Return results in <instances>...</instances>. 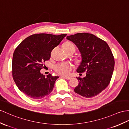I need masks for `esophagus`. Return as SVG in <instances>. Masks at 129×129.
Instances as JSON below:
<instances>
[{
  "instance_id": "esophagus-1",
  "label": "esophagus",
  "mask_w": 129,
  "mask_h": 129,
  "mask_svg": "<svg viewBox=\"0 0 129 129\" xmlns=\"http://www.w3.org/2000/svg\"><path fill=\"white\" fill-rule=\"evenodd\" d=\"M62 77H63V78H64L66 79H67V80H70V79H71V77H63V76H62Z\"/></svg>"
}]
</instances>
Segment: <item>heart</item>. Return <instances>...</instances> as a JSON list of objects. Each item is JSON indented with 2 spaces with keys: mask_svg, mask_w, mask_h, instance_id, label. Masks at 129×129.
Wrapping results in <instances>:
<instances>
[{
  "mask_svg": "<svg viewBox=\"0 0 129 129\" xmlns=\"http://www.w3.org/2000/svg\"><path fill=\"white\" fill-rule=\"evenodd\" d=\"M63 48L64 49H74L75 50L74 45L70 42H65L63 44ZM73 66L68 62H61L58 63L55 65V71L59 74L67 75L70 73L71 71L73 70Z\"/></svg>",
  "mask_w": 129,
  "mask_h": 129,
  "instance_id": "1",
  "label": "heart"
}]
</instances>
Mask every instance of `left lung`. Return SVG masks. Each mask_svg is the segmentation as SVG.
Wrapping results in <instances>:
<instances>
[{"instance_id":"obj_1","label":"left lung","mask_w":129,"mask_h":129,"mask_svg":"<svg viewBox=\"0 0 129 129\" xmlns=\"http://www.w3.org/2000/svg\"><path fill=\"white\" fill-rule=\"evenodd\" d=\"M74 43L81 53L82 61L78 73L85 72L86 77L77 78L78 85L74 92L86 98H91L108 86L114 68V58L105 41L87 33H80L67 37Z\"/></svg>"}]
</instances>
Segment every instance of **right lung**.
Segmentation results:
<instances>
[{
  "instance_id": "right-lung-1",
  "label": "right lung",
  "mask_w": 129,
  "mask_h": 129,
  "mask_svg": "<svg viewBox=\"0 0 129 129\" xmlns=\"http://www.w3.org/2000/svg\"><path fill=\"white\" fill-rule=\"evenodd\" d=\"M67 34H34L26 38L16 48L12 57V74L21 92L33 100L43 99L51 92L58 77L41 74L52 50Z\"/></svg>"
}]
</instances>
